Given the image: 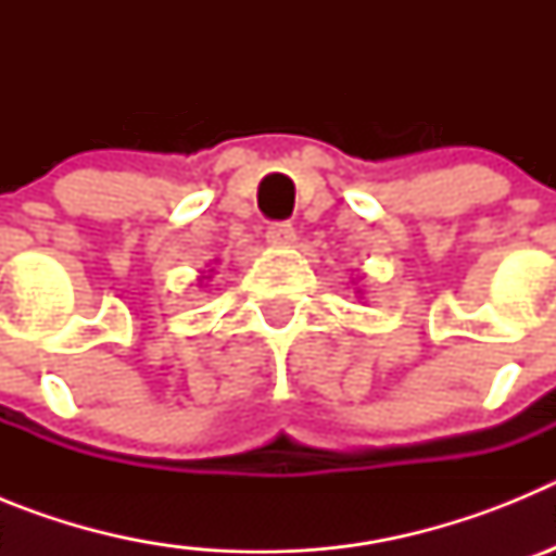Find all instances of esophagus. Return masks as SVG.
<instances>
[{"mask_svg": "<svg viewBox=\"0 0 556 556\" xmlns=\"http://www.w3.org/2000/svg\"><path fill=\"white\" fill-rule=\"evenodd\" d=\"M294 239H298V233H294V228L289 223H273L267 228V242L273 248H292Z\"/></svg>", "mask_w": 556, "mask_h": 556, "instance_id": "obj_1", "label": "esophagus"}]
</instances>
